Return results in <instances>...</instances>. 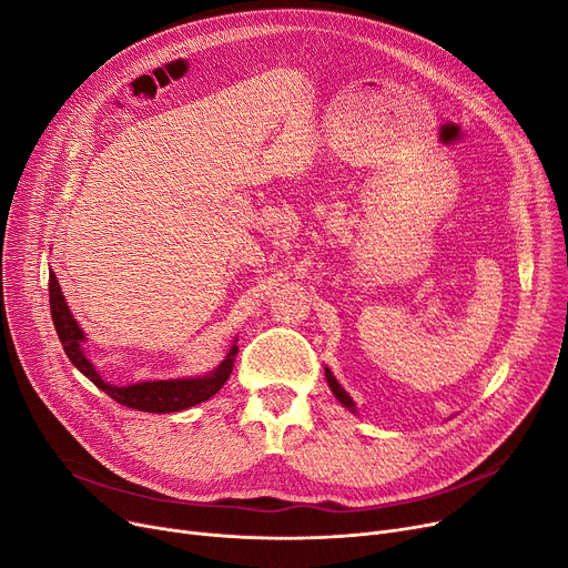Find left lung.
Returning a JSON list of instances; mask_svg holds the SVG:
<instances>
[{
    "label": "left lung",
    "mask_w": 568,
    "mask_h": 568,
    "mask_svg": "<svg viewBox=\"0 0 568 568\" xmlns=\"http://www.w3.org/2000/svg\"><path fill=\"white\" fill-rule=\"evenodd\" d=\"M324 371H326V373H324V375H326V382H329V386H332V392L336 394V398H338V400H341V403H343V405H345L349 412H356V409H354V403H352V398L345 394L343 386L336 382V377L332 375V371H329V368H324Z\"/></svg>",
    "instance_id": "left-lung-1"
}]
</instances>
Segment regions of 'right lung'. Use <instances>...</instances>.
Masks as SVG:
<instances>
[{
  "mask_svg": "<svg viewBox=\"0 0 568 568\" xmlns=\"http://www.w3.org/2000/svg\"><path fill=\"white\" fill-rule=\"evenodd\" d=\"M50 311H52V322H54V332L64 345V352L71 359V364L92 379L99 389H103L112 400H116L119 405H126L140 412H179L193 407L197 403H204L212 398L214 394L221 392V386L227 382L232 366H234V356L239 352L236 345H232L227 359L206 377H195V379H159V382H138L131 386H116V384H108L101 379V375L94 371V366L89 364L87 356L82 354L80 343L84 341V334L78 326V322L73 320L67 300L62 290H59L57 276L50 272Z\"/></svg>",
  "mask_w": 568,
  "mask_h": 568,
  "instance_id": "obj_1",
  "label": "right lung"
}]
</instances>
